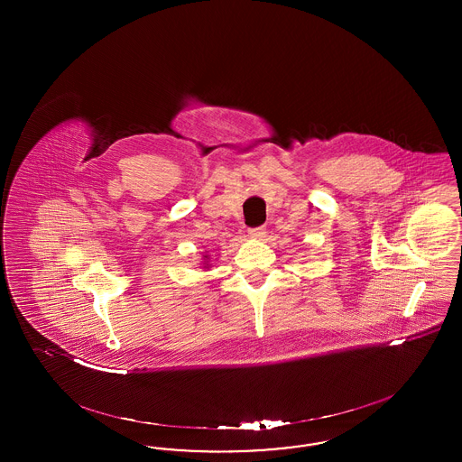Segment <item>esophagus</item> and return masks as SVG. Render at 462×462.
Masks as SVG:
<instances>
[{"instance_id": "34e87169", "label": "esophagus", "mask_w": 462, "mask_h": 462, "mask_svg": "<svg viewBox=\"0 0 462 462\" xmlns=\"http://www.w3.org/2000/svg\"><path fill=\"white\" fill-rule=\"evenodd\" d=\"M264 234H266V228H264V226H255V228H249V236H251L252 238L264 237Z\"/></svg>"}]
</instances>
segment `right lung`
I'll return each instance as SVG.
<instances>
[{
	"label": "right lung",
	"mask_w": 462,
	"mask_h": 462,
	"mask_svg": "<svg viewBox=\"0 0 462 462\" xmlns=\"http://www.w3.org/2000/svg\"><path fill=\"white\" fill-rule=\"evenodd\" d=\"M203 259H205V263H207V261H208V259H210V257H208V255H203ZM207 266H208V264H207ZM205 266V267H207Z\"/></svg>",
	"instance_id": "right-lung-1"
}]
</instances>
